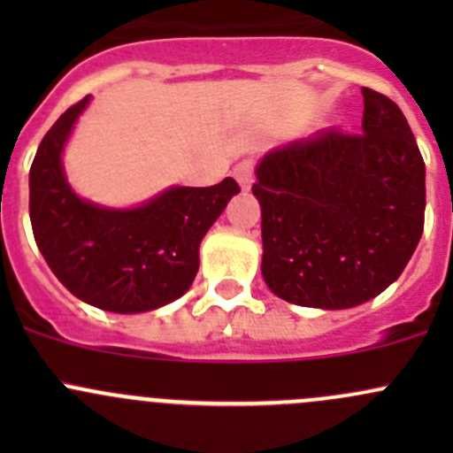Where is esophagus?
<instances>
[{
    "label": "esophagus",
    "instance_id": "obj_1",
    "mask_svg": "<svg viewBox=\"0 0 453 453\" xmlns=\"http://www.w3.org/2000/svg\"><path fill=\"white\" fill-rule=\"evenodd\" d=\"M234 177L243 190H250L254 184V162L252 159H243L234 166Z\"/></svg>",
    "mask_w": 453,
    "mask_h": 453
}]
</instances>
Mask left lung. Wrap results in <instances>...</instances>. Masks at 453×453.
Segmentation results:
<instances>
[{"label":"left lung","instance_id":"8db88e82","mask_svg":"<svg viewBox=\"0 0 453 453\" xmlns=\"http://www.w3.org/2000/svg\"><path fill=\"white\" fill-rule=\"evenodd\" d=\"M362 134L326 129L256 166L265 282L278 298L350 309L392 285L425 221V162L403 111L362 87Z\"/></svg>","mask_w":453,"mask_h":453}]
</instances>
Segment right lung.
I'll use <instances>...</instances> for the list:
<instances>
[{
    "instance_id": "add662e5",
    "label": "right lung",
    "mask_w": 453,
    "mask_h": 453,
    "mask_svg": "<svg viewBox=\"0 0 453 453\" xmlns=\"http://www.w3.org/2000/svg\"><path fill=\"white\" fill-rule=\"evenodd\" d=\"M87 103L89 96L72 104L36 149L35 241L54 276L83 303L113 313L153 311L190 289L201 239L241 188L232 177L208 188L175 186L129 210L81 199L67 184L61 153Z\"/></svg>"
}]
</instances>
